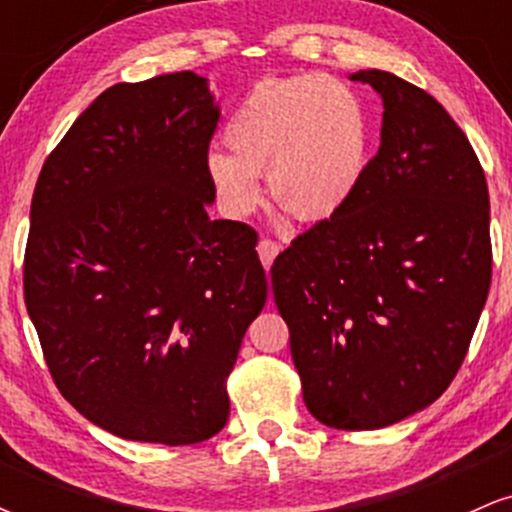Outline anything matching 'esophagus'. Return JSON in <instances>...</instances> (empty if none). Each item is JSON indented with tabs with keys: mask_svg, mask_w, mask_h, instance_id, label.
Returning <instances> with one entry per match:
<instances>
[{
	"mask_svg": "<svg viewBox=\"0 0 512 512\" xmlns=\"http://www.w3.org/2000/svg\"><path fill=\"white\" fill-rule=\"evenodd\" d=\"M279 245L274 243V240H269V238H264V240H260V245H257V255H260V262H262V267L267 269H272V264H274V260H276V255H279Z\"/></svg>",
	"mask_w": 512,
	"mask_h": 512,
	"instance_id": "obj_1",
	"label": "esophagus"
}]
</instances>
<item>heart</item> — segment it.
I'll use <instances>...</instances> for the list:
<instances>
[{"mask_svg":"<svg viewBox=\"0 0 512 512\" xmlns=\"http://www.w3.org/2000/svg\"><path fill=\"white\" fill-rule=\"evenodd\" d=\"M226 151H209L204 173L231 219L260 209L269 192L298 219L337 216L366 178L373 122L361 96L327 74L264 79L228 120Z\"/></svg>","mask_w":512,"mask_h":512,"instance_id":"1","label":"heart"}]
</instances>
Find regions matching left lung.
I'll return each mask as SVG.
<instances>
[{
  "label": "left lung",
  "instance_id": "left-lung-1",
  "mask_svg": "<svg viewBox=\"0 0 512 512\" xmlns=\"http://www.w3.org/2000/svg\"><path fill=\"white\" fill-rule=\"evenodd\" d=\"M383 98L380 149L337 216L274 260L305 407L339 431L426 409L467 356L491 286L489 190L472 144L426 91L361 69Z\"/></svg>",
  "mask_w": 512,
  "mask_h": 512
}]
</instances>
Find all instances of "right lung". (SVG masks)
Here are the masks:
<instances>
[{"mask_svg": "<svg viewBox=\"0 0 512 512\" xmlns=\"http://www.w3.org/2000/svg\"><path fill=\"white\" fill-rule=\"evenodd\" d=\"M219 115L195 72L115 84L35 185L28 315L64 399L113 436L192 445L228 421L226 378L267 276L257 233L207 214Z\"/></svg>", "mask_w": 512, "mask_h": 512, "instance_id": "right-lung-1", "label": "right lung"}]
</instances>
